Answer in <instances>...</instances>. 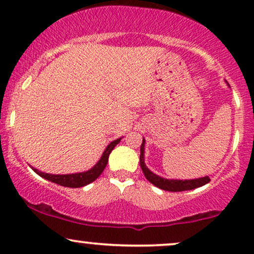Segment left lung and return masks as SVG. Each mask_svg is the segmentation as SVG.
<instances>
[{
  "label": "left lung",
  "instance_id": "obj_1",
  "mask_svg": "<svg viewBox=\"0 0 254 254\" xmlns=\"http://www.w3.org/2000/svg\"><path fill=\"white\" fill-rule=\"evenodd\" d=\"M144 144L145 141L143 138L141 144V155H139V165H141L142 171H143L147 180L155 185L156 188L161 189L165 191H171V192H180V191H188V190H193V189L200 188V186L205 185L210 182L209 177H203V178H197V179H166L157 174L153 173L149 168L147 167L144 164Z\"/></svg>",
  "mask_w": 254,
  "mask_h": 254
}]
</instances>
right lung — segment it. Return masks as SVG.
I'll list each match as a JSON object with an SVG mask.
<instances>
[{"label": "right lung", "instance_id": "add662e5", "mask_svg": "<svg viewBox=\"0 0 254 254\" xmlns=\"http://www.w3.org/2000/svg\"><path fill=\"white\" fill-rule=\"evenodd\" d=\"M122 138H117L115 141H112L111 143L107 145L106 149L104 150L103 155H101L100 160L93 166L92 168L86 172H81V173H72V174H49L44 173V172L38 171L37 168L32 167L38 176H40L44 179L49 180V182H52L55 184H58L61 186H65V188H82V186L88 185V184L94 182L97 178L103 173L105 167H106L107 161H109V156L111 151L113 150V148L117 145L119 142H121Z\"/></svg>", "mask_w": 254, "mask_h": 254}]
</instances>
